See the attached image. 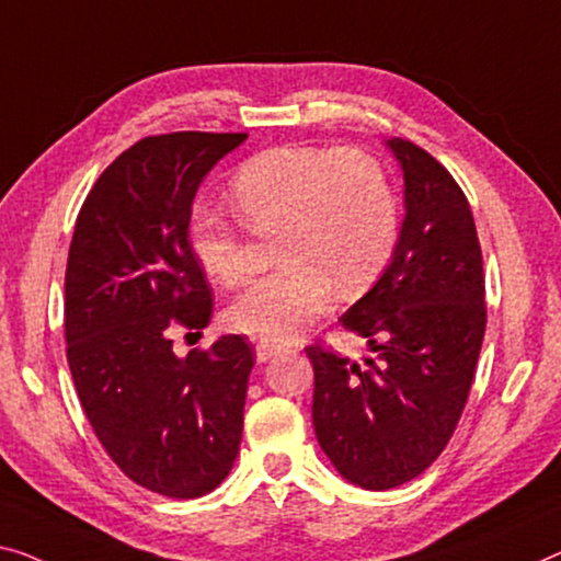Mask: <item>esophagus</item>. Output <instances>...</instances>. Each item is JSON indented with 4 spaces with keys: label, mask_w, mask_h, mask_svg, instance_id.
<instances>
[{
    "label": "esophagus",
    "mask_w": 561,
    "mask_h": 561,
    "mask_svg": "<svg viewBox=\"0 0 561 561\" xmlns=\"http://www.w3.org/2000/svg\"><path fill=\"white\" fill-rule=\"evenodd\" d=\"M282 353H289L284 345H277V342H270V340H262L256 345V363H270L272 357H277Z\"/></svg>",
    "instance_id": "obj_1"
}]
</instances>
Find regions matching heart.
Returning a JSON list of instances; mask_svg holds the SVG:
<instances>
[{"label":"heart","instance_id":"obj_1","mask_svg":"<svg viewBox=\"0 0 561 561\" xmlns=\"http://www.w3.org/2000/svg\"><path fill=\"white\" fill-rule=\"evenodd\" d=\"M231 204L249 229L279 224L284 262L241 291L227 309L233 330L266 340H295L332 305L337 289L370 284L398 239V201L378 158L363 148L277 146L239 165ZM191 247L201 270L233 287L252 272L241 227L221 208L198 206Z\"/></svg>","mask_w":561,"mask_h":561}]
</instances>
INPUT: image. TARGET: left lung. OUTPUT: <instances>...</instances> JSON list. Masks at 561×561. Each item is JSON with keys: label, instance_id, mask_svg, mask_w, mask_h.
<instances>
[{"label": "left lung", "instance_id": "left-lung-1", "mask_svg": "<svg viewBox=\"0 0 561 561\" xmlns=\"http://www.w3.org/2000/svg\"><path fill=\"white\" fill-rule=\"evenodd\" d=\"M386 146L403 171L405 216L386 272L340 320L375 357L360 365L307 347L317 440L342 479L367 491L396 489L440 456L486 330L481 247L463 191L411 140Z\"/></svg>", "mask_w": 561, "mask_h": 561}]
</instances>
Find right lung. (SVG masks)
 <instances>
[{
    "label": "right lung",
    "instance_id": "obj_1",
    "mask_svg": "<svg viewBox=\"0 0 561 561\" xmlns=\"http://www.w3.org/2000/svg\"><path fill=\"white\" fill-rule=\"evenodd\" d=\"M247 133H169L107 165L75 224L65 272L67 363L107 456L138 486L196 499L227 479L244 428L252 345L221 334L173 353L171 322L204 330L211 289L191 206Z\"/></svg>",
    "mask_w": 561,
    "mask_h": 561
}]
</instances>
